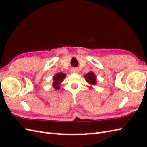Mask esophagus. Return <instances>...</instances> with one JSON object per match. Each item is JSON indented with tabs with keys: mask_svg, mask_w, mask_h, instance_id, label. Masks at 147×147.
<instances>
[{
	"mask_svg": "<svg viewBox=\"0 0 147 147\" xmlns=\"http://www.w3.org/2000/svg\"><path fill=\"white\" fill-rule=\"evenodd\" d=\"M71 72L72 73H78V69L77 68H73L71 69Z\"/></svg>",
	"mask_w": 147,
	"mask_h": 147,
	"instance_id": "obj_1",
	"label": "esophagus"
}]
</instances>
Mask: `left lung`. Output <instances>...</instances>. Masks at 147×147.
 Returning <instances> with one entry per match:
<instances>
[{
    "mask_svg": "<svg viewBox=\"0 0 147 147\" xmlns=\"http://www.w3.org/2000/svg\"><path fill=\"white\" fill-rule=\"evenodd\" d=\"M85 78L86 81L88 83H90V84H96V76L92 72H90V73L86 74L85 75Z\"/></svg>",
    "mask_w": 147,
    "mask_h": 147,
    "instance_id": "8db88e82",
    "label": "left lung"
}]
</instances>
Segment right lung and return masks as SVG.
<instances>
[{
	"label": "right lung",
	"instance_id": "obj_1",
	"mask_svg": "<svg viewBox=\"0 0 147 147\" xmlns=\"http://www.w3.org/2000/svg\"><path fill=\"white\" fill-rule=\"evenodd\" d=\"M65 74L63 73H57L55 75L53 76V87L55 88V89L56 90H59L60 87L59 85L61 84V82H63V80L65 78Z\"/></svg>",
	"mask_w": 147,
	"mask_h": 147
}]
</instances>
